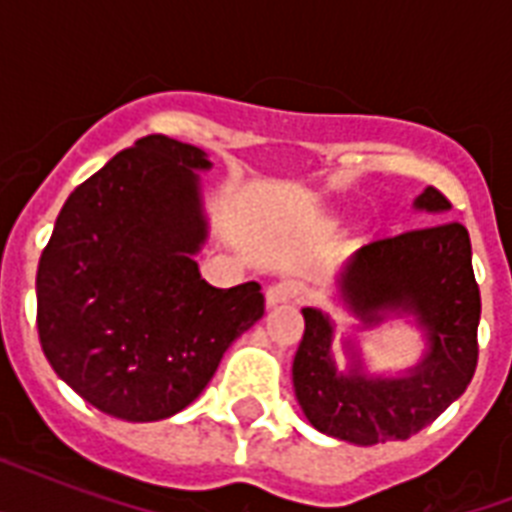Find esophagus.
Listing matches in <instances>:
<instances>
[{
	"label": "esophagus",
	"instance_id": "1",
	"mask_svg": "<svg viewBox=\"0 0 512 512\" xmlns=\"http://www.w3.org/2000/svg\"><path fill=\"white\" fill-rule=\"evenodd\" d=\"M303 297V284H297V281H279V284L268 287V292H265V303H268V308H276V305L284 303H297V300H303Z\"/></svg>",
	"mask_w": 512,
	"mask_h": 512
}]
</instances>
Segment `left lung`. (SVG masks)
I'll return each instance as SVG.
<instances>
[{
  "label": "left lung",
  "instance_id": "left-lung-1",
  "mask_svg": "<svg viewBox=\"0 0 512 512\" xmlns=\"http://www.w3.org/2000/svg\"><path fill=\"white\" fill-rule=\"evenodd\" d=\"M414 204L449 209L436 188ZM337 289L364 324H377L385 313H414L428 332V356L398 380L366 377L361 361L348 374L337 372L335 327L316 308H303L305 332L292 364L297 401L313 428L348 444L406 441L460 398L476 372L481 292L468 228L452 220L372 241L345 265Z\"/></svg>",
  "mask_w": 512,
  "mask_h": 512
}]
</instances>
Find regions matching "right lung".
Returning <instances> with one entry per match:
<instances>
[{
	"mask_svg": "<svg viewBox=\"0 0 512 512\" xmlns=\"http://www.w3.org/2000/svg\"><path fill=\"white\" fill-rule=\"evenodd\" d=\"M204 151L146 135L76 185L36 271L39 342L60 380L116 420L191 404L225 348L265 313L257 281L209 287Z\"/></svg>",
	"mask_w": 512,
	"mask_h": 512,
	"instance_id": "add662e5",
	"label": "right lung"
}]
</instances>
